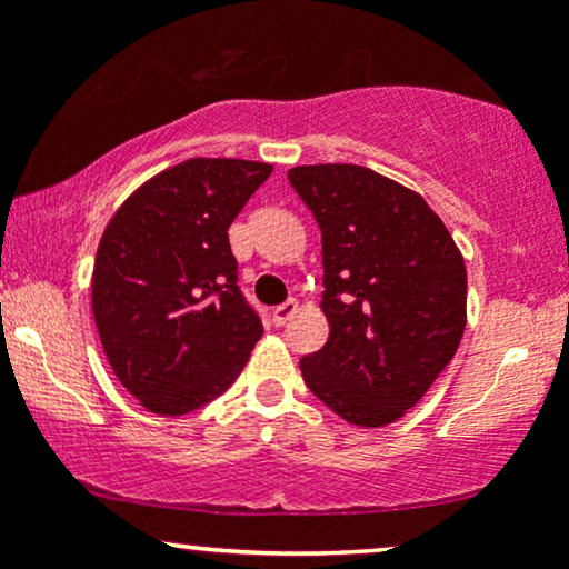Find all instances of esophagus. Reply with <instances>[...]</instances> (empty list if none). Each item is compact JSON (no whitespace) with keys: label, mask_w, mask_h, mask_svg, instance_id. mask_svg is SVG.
<instances>
[{"label":"esophagus","mask_w":569,"mask_h":569,"mask_svg":"<svg viewBox=\"0 0 569 569\" xmlns=\"http://www.w3.org/2000/svg\"><path fill=\"white\" fill-rule=\"evenodd\" d=\"M297 310H299V302H297V299H286L283 305H278L276 310H272V323H276V326L289 323L291 318L297 316Z\"/></svg>","instance_id":"1"}]
</instances>
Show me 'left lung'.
<instances>
[{"instance_id": "obj_1", "label": "left lung", "mask_w": 569, "mask_h": 569, "mask_svg": "<svg viewBox=\"0 0 569 569\" xmlns=\"http://www.w3.org/2000/svg\"><path fill=\"white\" fill-rule=\"evenodd\" d=\"M291 187L321 227L329 339L299 361L307 388L350 426L415 407L466 331L468 278L443 221L363 166H299Z\"/></svg>"}]
</instances>
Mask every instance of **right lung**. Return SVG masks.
Masks as SVG:
<instances>
[{
  "instance_id": "1",
  "label": "right lung",
  "mask_w": 569,
  "mask_h": 569,
  "mask_svg": "<svg viewBox=\"0 0 569 569\" xmlns=\"http://www.w3.org/2000/svg\"><path fill=\"white\" fill-rule=\"evenodd\" d=\"M270 173V162L184 160L136 189L103 230L93 318L117 380L143 409L206 407L262 337L227 230Z\"/></svg>"
}]
</instances>
